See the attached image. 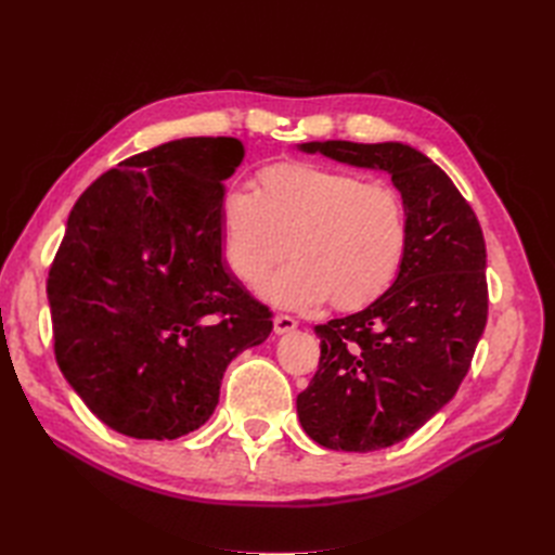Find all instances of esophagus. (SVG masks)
Masks as SVG:
<instances>
[{"label":"esophagus","mask_w":555,"mask_h":555,"mask_svg":"<svg viewBox=\"0 0 555 555\" xmlns=\"http://www.w3.org/2000/svg\"><path fill=\"white\" fill-rule=\"evenodd\" d=\"M296 326H298V322H296L294 317H289V314H278V317H275V322H273V331H275L278 335L292 333Z\"/></svg>","instance_id":"1"}]
</instances>
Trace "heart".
I'll return each mask as SVG.
<instances>
[{"mask_svg":"<svg viewBox=\"0 0 555 555\" xmlns=\"http://www.w3.org/2000/svg\"><path fill=\"white\" fill-rule=\"evenodd\" d=\"M217 224L224 263L247 287H259L288 243L295 259L261 296L294 310L328 298L365 306L393 282L408 247L405 204L391 184L304 162L266 166L257 192L227 190Z\"/></svg>","mask_w":555,"mask_h":555,"instance_id":"b5f03b06","label":"heart"}]
</instances>
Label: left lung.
Listing matches in <instances>:
<instances>
[{"mask_svg":"<svg viewBox=\"0 0 555 555\" xmlns=\"http://www.w3.org/2000/svg\"><path fill=\"white\" fill-rule=\"evenodd\" d=\"M298 150L389 173L405 204L398 278L367 308L314 326L319 371L296 398L317 444L386 449L438 414L469 371L489 314L483 233L456 184L412 145L310 141Z\"/></svg>","mask_w":555,"mask_h":555,"instance_id":"1","label":"left lung"}]
</instances>
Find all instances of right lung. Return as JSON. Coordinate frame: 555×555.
Instances as JSON below:
<instances>
[{
    "label": "right lung",
    "instance_id": "obj_1",
    "mask_svg": "<svg viewBox=\"0 0 555 555\" xmlns=\"http://www.w3.org/2000/svg\"><path fill=\"white\" fill-rule=\"evenodd\" d=\"M231 137L162 143L82 192L48 273L55 359L96 418L176 440L220 402L227 365L273 331L220 247Z\"/></svg>",
    "mask_w": 555,
    "mask_h": 555
}]
</instances>
